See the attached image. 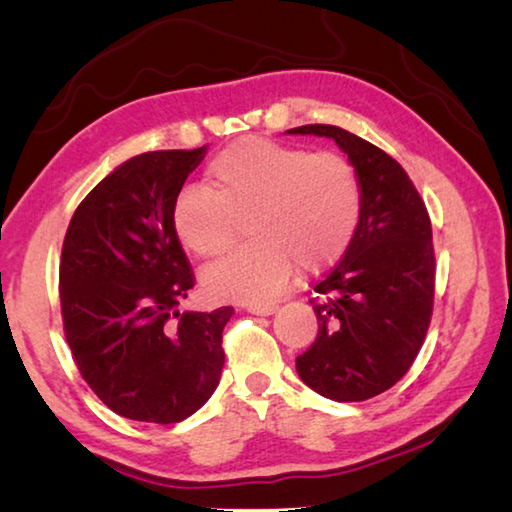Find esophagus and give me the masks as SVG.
<instances>
[{
	"label": "esophagus",
	"mask_w": 512,
	"mask_h": 512,
	"mask_svg": "<svg viewBox=\"0 0 512 512\" xmlns=\"http://www.w3.org/2000/svg\"><path fill=\"white\" fill-rule=\"evenodd\" d=\"M276 303H247V312H251V315H258V317H267L272 315V312H276Z\"/></svg>",
	"instance_id": "1"
}]
</instances>
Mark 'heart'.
<instances>
[{"mask_svg":"<svg viewBox=\"0 0 512 512\" xmlns=\"http://www.w3.org/2000/svg\"><path fill=\"white\" fill-rule=\"evenodd\" d=\"M249 215L254 242L204 272L213 297L267 301L288 285L297 263L306 272L337 263L360 227V175L337 152L247 137L211 159L206 186L179 193L173 227L188 251L215 258Z\"/></svg>","mask_w":512,"mask_h":512,"instance_id":"heart-1","label":"heart"}]
</instances>
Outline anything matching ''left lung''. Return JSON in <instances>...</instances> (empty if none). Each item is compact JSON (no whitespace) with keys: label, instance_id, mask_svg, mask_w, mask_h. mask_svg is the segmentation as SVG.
Returning a JSON list of instances; mask_svg holds the SVG:
<instances>
[{"label":"left lung","instance_id":"left-lung-1","mask_svg":"<svg viewBox=\"0 0 512 512\" xmlns=\"http://www.w3.org/2000/svg\"><path fill=\"white\" fill-rule=\"evenodd\" d=\"M288 132L333 139L362 182L360 227L315 285L319 333L297 371L324 398L369 400L409 371L425 342L436 279L432 222L405 168L378 146L337 125Z\"/></svg>","mask_w":512,"mask_h":512}]
</instances>
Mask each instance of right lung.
Listing matches in <instances>:
<instances>
[{
  "instance_id": "obj_1",
  "label": "right lung",
  "mask_w": 512,
  "mask_h": 512,
  "mask_svg": "<svg viewBox=\"0 0 512 512\" xmlns=\"http://www.w3.org/2000/svg\"><path fill=\"white\" fill-rule=\"evenodd\" d=\"M195 150H155L125 161L87 193L60 258L65 337L83 380L114 414L170 425L211 398L224 366L231 306L179 312L195 276L173 209Z\"/></svg>"
}]
</instances>
